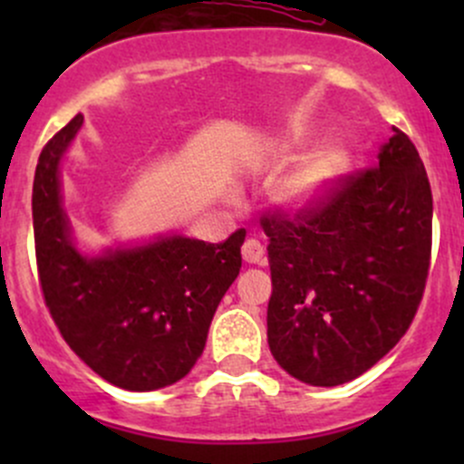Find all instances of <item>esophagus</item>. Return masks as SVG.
<instances>
[{
  "label": "esophagus",
  "mask_w": 464,
  "mask_h": 464,
  "mask_svg": "<svg viewBox=\"0 0 464 464\" xmlns=\"http://www.w3.org/2000/svg\"><path fill=\"white\" fill-rule=\"evenodd\" d=\"M242 258L249 265H262V258H265V246L260 245L256 237H249V240L242 245Z\"/></svg>",
  "instance_id": "esophagus-1"
}]
</instances>
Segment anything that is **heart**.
<instances>
[{"label": "heart", "instance_id": "b5f03b06", "mask_svg": "<svg viewBox=\"0 0 464 464\" xmlns=\"http://www.w3.org/2000/svg\"><path fill=\"white\" fill-rule=\"evenodd\" d=\"M296 143L280 148V157H287ZM348 152L341 145H321L307 154L294 170H289L274 188V202L292 213L314 208L330 193L341 175L348 168Z\"/></svg>", "mask_w": 464, "mask_h": 464}]
</instances>
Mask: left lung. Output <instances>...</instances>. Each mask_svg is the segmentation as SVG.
Returning <instances> with one entry per match:
<instances>
[{
    "label": "left lung",
    "instance_id": "8db88e82",
    "mask_svg": "<svg viewBox=\"0 0 464 464\" xmlns=\"http://www.w3.org/2000/svg\"><path fill=\"white\" fill-rule=\"evenodd\" d=\"M269 237L266 341L280 368L312 386L353 382L395 348L422 303L433 198L401 130L375 166L336 179L314 208L260 218Z\"/></svg>",
    "mask_w": 464,
    "mask_h": 464
}]
</instances>
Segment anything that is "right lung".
<instances>
[{
	"label": "right lung",
	"instance_id": "obj_1",
	"mask_svg": "<svg viewBox=\"0 0 464 464\" xmlns=\"http://www.w3.org/2000/svg\"><path fill=\"white\" fill-rule=\"evenodd\" d=\"M82 114L49 139L33 179V233L42 296L69 348L125 391H157L190 372L210 321L242 266L246 231L219 245L161 237L148 246L85 258L69 240L58 163Z\"/></svg>",
	"mask_w": 464,
	"mask_h": 464
}]
</instances>
